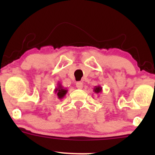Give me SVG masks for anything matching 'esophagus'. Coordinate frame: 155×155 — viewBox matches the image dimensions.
<instances>
[{
	"label": "esophagus",
	"instance_id": "34e87169",
	"mask_svg": "<svg viewBox=\"0 0 155 155\" xmlns=\"http://www.w3.org/2000/svg\"><path fill=\"white\" fill-rule=\"evenodd\" d=\"M76 87L78 89H81L83 87V84L81 81H78V82H76Z\"/></svg>",
	"mask_w": 155,
	"mask_h": 155
}]
</instances>
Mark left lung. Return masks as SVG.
Listing matches in <instances>:
<instances>
[{
  "label": "left lung",
  "instance_id": "left-lung-1",
  "mask_svg": "<svg viewBox=\"0 0 155 155\" xmlns=\"http://www.w3.org/2000/svg\"><path fill=\"white\" fill-rule=\"evenodd\" d=\"M93 91L95 92V93H97V94L101 93V92H102V91H103V89L100 86V85H98V86H95V87H94Z\"/></svg>",
  "mask_w": 155,
  "mask_h": 155
}]
</instances>
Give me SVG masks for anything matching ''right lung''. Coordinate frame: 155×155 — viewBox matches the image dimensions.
<instances>
[{
    "instance_id": "right-lung-1",
    "label": "right lung",
    "mask_w": 155,
    "mask_h": 155,
    "mask_svg": "<svg viewBox=\"0 0 155 155\" xmlns=\"http://www.w3.org/2000/svg\"><path fill=\"white\" fill-rule=\"evenodd\" d=\"M68 92V90L66 88H64L62 84L60 82L58 84V87L54 89V93L58 95V97L59 99L63 98L64 96L66 95Z\"/></svg>"
}]
</instances>
